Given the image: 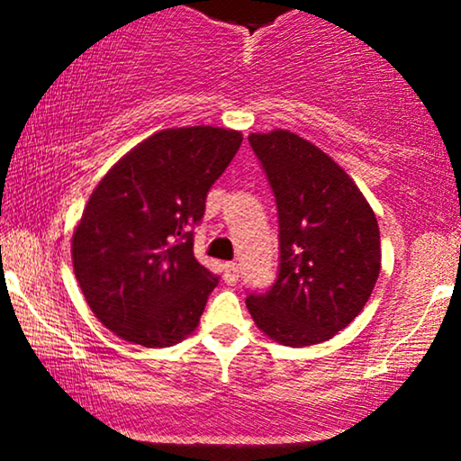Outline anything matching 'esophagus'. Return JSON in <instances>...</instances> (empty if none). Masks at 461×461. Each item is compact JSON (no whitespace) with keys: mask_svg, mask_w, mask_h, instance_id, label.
<instances>
[{"mask_svg":"<svg viewBox=\"0 0 461 461\" xmlns=\"http://www.w3.org/2000/svg\"><path fill=\"white\" fill-rule=\"evenodd\" d=\"M224 280H226V283H229V285L237 283V280H239V264H237V262L224 264Z\"/></svg>","mask_w":461,"mask_h":461,"instance_id":"34e87169","label":"esophagus"}]
</instances>
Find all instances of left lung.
I'll return each mask as SVG.
<instances>
[{
  "mask_svg": "<svg viewBox=\"0 0 461 461\" xmlns=\"http://www.w3.org/2000/svg\"><path fill=\"white\" fill-rule=\"evenodd\" d=\"M249 145L278 212V275L245 299L253 322L286 347L329 341L364 310L380 275V232L349 175L289 131Z\"/></svg>",
  "mask_w": 461,
  "mask_h": 461,
  "instance_id": "obj_1",
  "label": "left lung"
}]
</instances>
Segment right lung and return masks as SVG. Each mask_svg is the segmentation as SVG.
<instances>
[{
	"label": "right lung",
	"mask_w": 461,
	"mask_h": 461,
	"mask_svg": "<svg viewBox=\"0 0 461 461\" xmlns=\"http://www.w3.org/2000/svg\"><path fill=\"white\" fill-rule=\"evenodd\" d=\"M241 141L218 126L159 131L91 193L72 264L91 312L120 339L170 347L195 330L218 275L195 259L193 229Z\"/></svg>",
	"instance_id": "1"
}]
</instances>
